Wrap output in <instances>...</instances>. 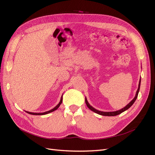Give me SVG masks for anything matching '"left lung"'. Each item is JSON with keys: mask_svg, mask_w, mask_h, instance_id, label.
Returning a JSON list of instances; mask_svg holds the SVG:
<instances>
[{"mask_svg": "<svg viewBox=\"0 0 155 155\" xmlns=\"http://www.w3.org/2000/svg\"><path fill=\"white\" fill-rule=\"evenodd\" d=\"M140 83H141V79H140L139 81V85H138V90L137 91V93H136V95L134 96V97L133 99V100H131L129 104H128L125 107H124L123 109H121L120 110H116V111H113V112H104V111H100V110H98L96 109H94L93 107H92L90 104H89V103L87 101V97H85V103H86V105L88 107L89 109H91V110H92L93 112H96V113L100 114V115H102V116H116V115H118L121 113H122L123 112L125 111L126 110H127L128 109H129V108L132 106L133 105V104L134 103V101H136V100H137V98L138 97V92H139V91H140Z\"/></svg>", "mask_w": 155, "mask_h": 155, "instance_id": "1", "label": "left lung"}]
</instances>
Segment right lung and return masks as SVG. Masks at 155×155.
<instances>
[{
  "label": "right lung",
  "instance_id": "obj_1",
  "mask_svg": "<svg viewBox=\"0 0 155 155\" xmlns=\"http://www.w3.org/2000/svg\"><path fill=\"white\" fill-rule=\"evenodd\" d=\"M62 101H63V95H62L61 97V100H60L59 103V104H58L57 105H56L54 108H53L52 109H51V110H48V111L45 112H41V113H38V112H27V111H26V112H27V113H28V114H33V115H44V114H48V113H50V112H54V110H57V109H58V108L59 107L60 105L62 104Z\"/></svg>",
  "mask_w": 155,
  "mask_h": 155
}]
</instances>
